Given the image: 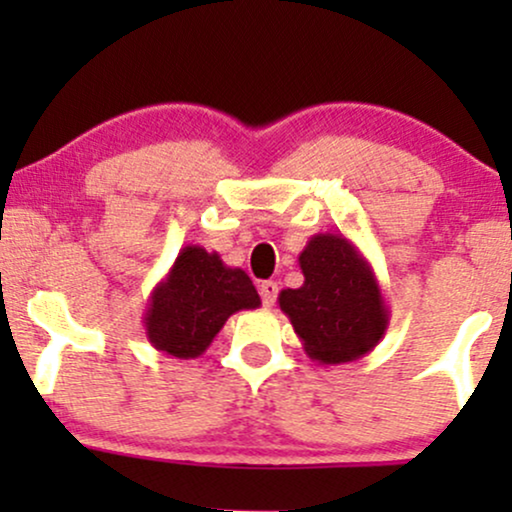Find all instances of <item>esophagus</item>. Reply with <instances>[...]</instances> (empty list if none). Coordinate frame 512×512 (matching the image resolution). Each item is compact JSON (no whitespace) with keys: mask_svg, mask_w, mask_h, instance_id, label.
I'll list each match as a JSON object with an SVG mask.
<instances>
[{"mask_svg":"<svg viewBox=\"0 0 512 512\" xmlns=\"http://www.w3.org/2000/svg\"><path fill=\"white\" fill-rule=\"evenodd\" d=\"M260 296H262L264 308H272L276 303V296H279V284H276V281H262Z\"/></svg>","mask_w":512,"mask_h":512,"instance_id":"34e87169","label":"esophagus"}]
</instances>
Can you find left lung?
<instances>
[{
  "label": "left lung",
  "mask_w": 512,
  "mask_h": 512,
  "mask_svg": "<svg viewBox=\"0 0 512 512\" xmlns=\"http://www.w3.org/2000/svg\"><path fill=\"white\" fill-rule=\"evenodd\" d=\"M298 264L303 286L281 291L279 308L305 354L322 366H339L373 351L390 325V308L361 250L337 233H317Z\"/></svg>",
  "instance_id": "obj_1"
}]
</instances>
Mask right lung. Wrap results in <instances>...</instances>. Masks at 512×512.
I'll return each mask as SVG.
<instances>
[{
	"label": "right lung",
	"instance_id": "add662e5",
	"mask_svg": "<svg viewBox=\"0 0 512 512\" xmlns=\"http://www.w3.org/2000/svg\"><path fill=\"white\" fill-rule=\"evenodd\" d=\"M260 305V293L243 269L223 264L219 252L185 245L146 303V339L168 356L197 358L228 317Z\"/></svg>",
	"mask_w": 512,
	"mask_h": 512
}]
</instances>
